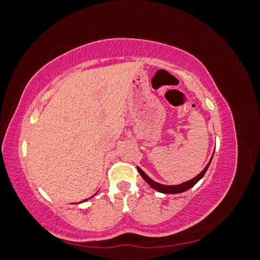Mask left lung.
<instances>
[{
  "label": "left lung",
  "instance_id": "8db88e82",
  "mask_svg": "<svg viewBox=\"0 0 260 260\" xmlns=\"http://www.w3.org/2000/svg\"><path fill=\"white\" fill-rule=\"evenodd\" d=\"M212 156H214V155H212ZM211 159H212V157H211ZM211 159L209 160V162L207 164V166L204 168V170L201 172L200 175H198L195 178H193L192 180L186 181V182L181 183L179 185H164V184H159V183L155 182V181H153L152 179H149L139 167H138V171L140 172V175L142 176V178L146 181V182L154 188V190L158 191L160 193H165V194H177V193H182V192L188 190V188H191L192 186H194L196 183H198L199 181L204 177V175H205V172L207 171V169L209 167Z\"/></svg>",
  "mask_w": 260,
  "mask_h": 260
}]
</instances>
